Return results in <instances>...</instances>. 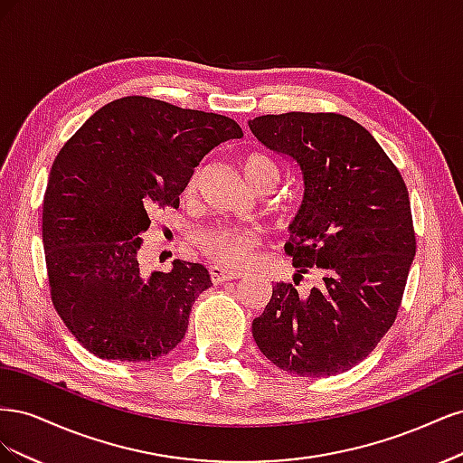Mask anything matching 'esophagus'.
I'll return each instance as SVG.
<instances>
[{
    "instance_id": "esophagus-1",
    "label": "esophagus",
    "mask_w": 463,
    "mask_h": 463,
    "mask_svg": "<svg viewBox=\"0 0 463 463\" xmlns=\"http://www.w3.org/2000/svg\"><path fill=\"white\" fill-rule=\"evenodd\" d=\"M210 276L216 284L220 282H228V279H237V278H243V272H237V270H228V269H222V266H213L210 269Z\"/></svg>"
}]
</instances>
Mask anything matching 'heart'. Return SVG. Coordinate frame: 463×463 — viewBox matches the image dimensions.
I'll list each match as a JSON object with an SVG mask.
<instances>
[{
    "label": "heart",
    "mask_w": 463,
    "mask_h": 463,
    "mask_svg": "<svg viewBox=\"0 0 463 463\" xmlns=\"http://www.w3.org/2000/svg\"><path fill=\"white\" fill-rule=\"evenodd\" d=\"M241 167L249 185L262 177L278 179V165L260 152L245 156ZM191 187L193 181L189 184V189ZM197 243L208 259L226 266H243L249 262L250 253L259 243V237L255 232L245 228H213L203 232L197 237Z\"/></svg>",
    "instance_id": "1"
}]
</instances>
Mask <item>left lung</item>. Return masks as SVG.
<instances>
[{"label": "left lung", "mask_w": 463, "mask_h": 463, "mask_svg": "<svg viewBox=\"0 0 463 463\" xmlns=\"http://www.w3.org/2000/svg\"><path fill=\"white\" fill-rule=\"evenodd\" d=\"M249 129L299 170L303 201L286 245L307 296L276 284L253 338L298 376H334L365 359L394 325L415 257L410 194L374 137L340 114L260 116Z\"/></svg>", "instance_id": "1"}]
</instances>
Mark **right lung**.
I'll use <instances>...</instances> for the list:
<instances>
[{
  "instance_id": "1",
  "label": "right lung",
  "mask_w": 463,
  "mask_h": 463,
  "mask_svg": "<svg viewBox=\"0 0 463 463\" xmlns=\"http://www.w3.org/2000/svg\"><path fill=\"white\" fill-rule=\"evenodd\" d=\"M240 125L146 96L106 104L55 158L42 210L52 301L77 342L100 359L152 361L184 340L191 307L213 278L175 259L145 274L150 216L179 206L194 167Z\"/></svg>"
}]
</instances>
